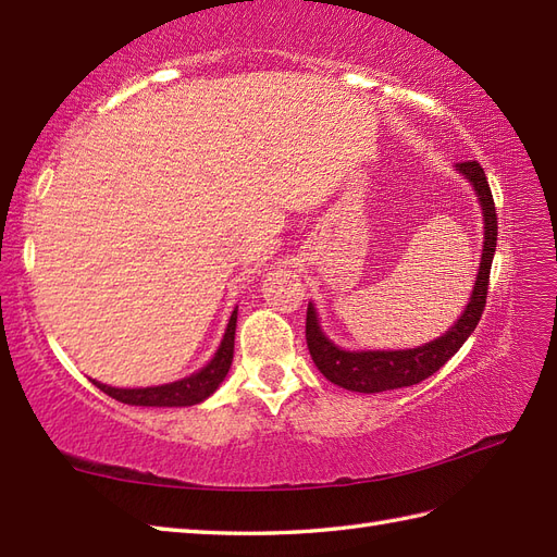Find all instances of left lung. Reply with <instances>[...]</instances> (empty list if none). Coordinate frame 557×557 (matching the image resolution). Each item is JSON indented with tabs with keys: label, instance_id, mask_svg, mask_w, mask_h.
<instances>
[{
	"label": "left lung",
	"instance_id": "1",
	"mask_svg": "<svg viewBox=\"0 0 557 557\" xmlns=\"http://www.w3.org/2000/svg\"><path fill=\"white\" fill-rule=\"evenodd\" d=\"M457 170L467 176L471 186H474L483 210V253L479 275L474 282V292H471V299L465 313L459 315V321L449 327L443 337H437L429 342V345L417 349L345 351L335 347L333 342L323 335L321 325H318L313 304H309V311H306V345H309L318 371H321L330 383L351 389V393H383V389L417 385L453 359L459 347L467 342V337L474 333V327L481 321V313L486 309L491 263L495 253V242H498V215H495L493 194L481 164L476 160L457 162Z\"/></svg>",
	"mask_w": 557,
	"mask_h": 557
}]
</instances>
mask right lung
<instances>
[{
	"label": "right lung",
	"mask_w": 557,
	"mask_h": 557,
	"mask_svg": "<svg viewBox=\"0 0 557 557\" xmlns=\"http://www.w3.org/2000/svg\"><path fill=\"white\" fill-rule=\"evenodd\" d=\"M234 330H236V309L232 311V318L224 330V337L220 342V349L215 357L210 359L208 366H203L198 373L184 377V381H176L170 385H158V387H110L96 383L104 395H110L116 401H124V405H136V407H194L198 401L208 399L220 383L227 375L232 357H234Z\"/></svg>",
	"instance_id": "add662e5"
}]
</instances>
